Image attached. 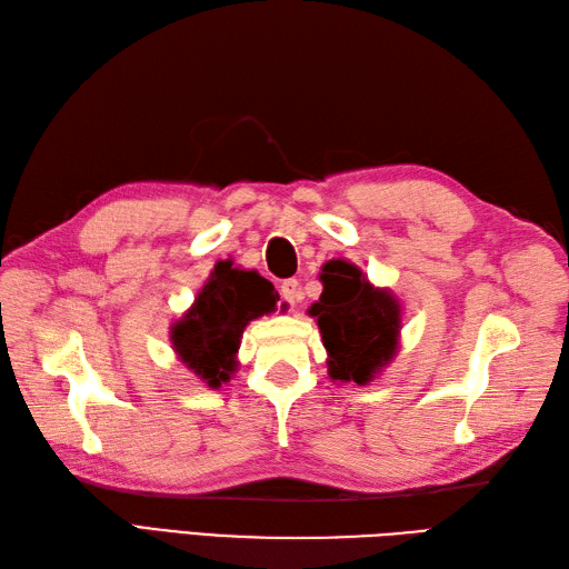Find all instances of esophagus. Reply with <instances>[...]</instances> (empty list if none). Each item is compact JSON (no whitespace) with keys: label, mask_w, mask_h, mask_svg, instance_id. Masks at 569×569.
Wrapping results in <instances>:
<instances>
[{"label":"esophagus","mask_w":569,"mask_h":569,"mask_svg":"<svg viewBox=\"0 0 569 569\" xmlns=\"http://www.w3.org/2000/svg\"><path fill=\"white\" fill-rule=\"evenodd\" d=\"M281 298H283L288 305H296V302L302 298L298 279H286V281L281 283Z\"/></svg>","instance_id":"34e87169"}]
</instances>
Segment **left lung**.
<instances>
[{
	"label": "left lung",
	"instance_id": "1",
	"mask_svg": "<svg viewBox=\"0 0 569 569\" xmlns=\"http://www.w3.org/2000/svg\"><path fill=\"white\" fill-rule=\"evenodd\" d=\"M325 290L312 308L327 348L333 382L368 385L399 348L401 305L387 288H375L356 264L329 261Z\"/></svg>",
	"mask_w": 569,
	"mask_h": 569
}]
</instances>
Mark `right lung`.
Masks as SVG:
<instances>
[{
    "mask_svg": "<svg viewBox=\"0 0 569 569\" xmlns=\"http://www.w3.org/2000/svg\"><path fill=\"white\" fill-rule=\"evenodd\" d=\"M273 305V286L267 279L218 261L192 308L170 327L172 351L203 385L218 389L238 368L244 327L271 312Z\"/></svg>",
    "mask_w": 569,
    "mask_h": 569,
    "instance_id": "right-lung-1",
    "label": "right lung"
}]
</instances>
